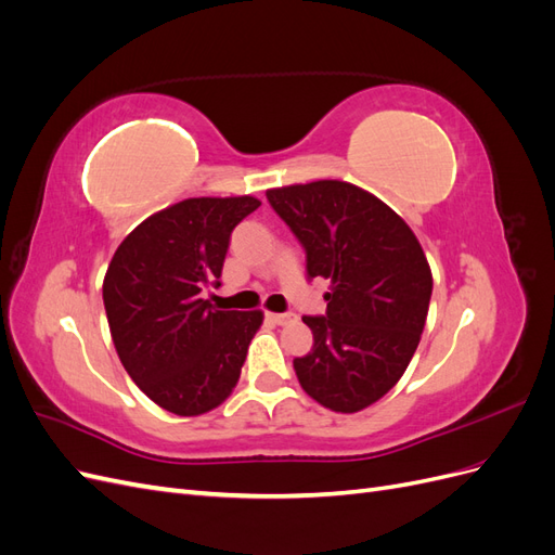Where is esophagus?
Segmentation results:
<instances>
[{
  "instance_id": "esophagus-1",
  "label": "esophagus",
  "mask_w": 555,
  "mask_h": 555,
  "mask_svg": "<svg viewBox=\"0 0 555 555\" xmlns=\"http://www.w3.org/2000/svg\"><path fill=\"white\" fill-rule=\"evenodd\" d=\"M268 317H271L278 326H287V324L296 322V314L294 312H271Z\"/></svg>"
}]
</instances>
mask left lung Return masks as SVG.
<instances>
[{
  "label": "left lung",
  "mask_w": 555,
  "mask_h": 555,
  "mask_svg": "<svg viewBox=\"0 0 555 555\" xmlns=\"http://www.w3.org/2000/svg\"><path fill=\"white\" fill-rule=\"evenodd\" d=\"M306 249L308 280L324 278L326 314L304 317L314 345L294 359L306 393L333 412L377 402L410 365L433 294L412 229L377 196L343 180L266 192Z\"/></svg>",
  "instance_id": "obj_1"
}]
</instances>
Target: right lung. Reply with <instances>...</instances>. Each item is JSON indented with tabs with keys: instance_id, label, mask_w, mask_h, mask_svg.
Segmentation results:
<instances>
[{
	"instance_id": "right-lung-1",
	"label": "right lung",
	"mask_w": 555,
	"mask_h": 555,
	"mask_svg": "<svg viewBox=\"0 0 555 555\" xmlns=\"http://www.w3.org/2000/svg\"><path fill=\"white\" fill-rule=\"evenodd\" d=\"M255 196L184 198L133 229L104 278L111 338L125 371L166 412L198 416L231 396L261 310H215L231 231Z\"/></svg>"
}]
</instances>
